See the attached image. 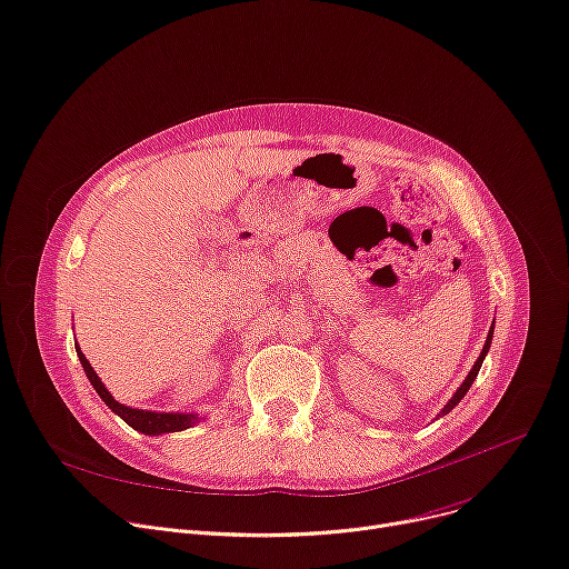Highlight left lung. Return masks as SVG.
Segmentation results:
<instances>
[{
  "mask_svg": "<svg viewBox=\"0 0 569 569\" xmlns=\"http://www.w3.org/2000/svg\"><path fill=\"white\" fill-rule=\"evenodd\" d=\"M491 336H495V322H491V327H489V333H487V338H485V346H482V350H480V355H478L473 368L469 370V375L465 377V382L458 387V391L452 393V398L441 407V411L437 413V419H441V416H446L450 409H456V407L460 405V400L467 396V391L471 389V385L476 382V377H478V372H480V366H482V361H485V357H487V352H489V348H491Z\"/></svg>",
  "mask_w": 569,
  "mask_h": 569,
  "instance_id": "1",
  "label": "left lung"
}]
</instances>
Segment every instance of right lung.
Listing matches in <instances>:
<instances>
[{
	"label": "right lung",
	"instance_id": "obj_1",
	"mask_svg": "<svg viewBox=\"0 0 569 569\" xmlns=\"http://www.w3.org/2000/svg\"><path fill=\"white\" fill-rule=\"evenodd\" d=\"M74 350H78V357H80V363L89 377V382L93 385L96 393L102 398V402L117 413L121 416V419L134 428L137 432L141 435H148V437H158V435H167V432H182L187 428H192L197 423H201V416L194 413V411H153V409H137V407H130V405H123L119 402L117 398H113L107 387L102 385V380L98 377V372L93 370V366L89 363V359L84 357V352L80 350V346L74 343Z\"/></svg>",
	"mask_w": 569,
	"mask_h": 569
}]
</instances>
